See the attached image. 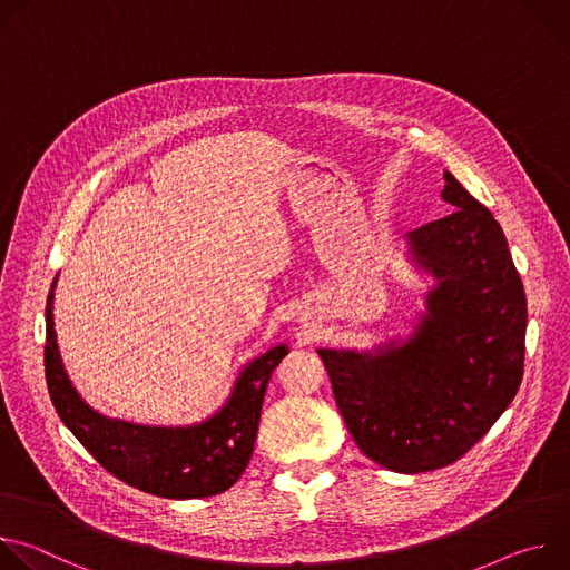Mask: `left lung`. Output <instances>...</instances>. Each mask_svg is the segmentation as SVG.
<instances>
[{
  "label": "left lung",
  "instance_id": "obj_1",
  "mask_svg": "<svg viewBox=\"0 0 570 570\" xmlns=\"http://www.w3.org/2000/svg\"><path fill=\"white\" fill-rule=\"evenodd\" d=\"M453 212L403 236L429 282L403 334L372 347H317L358 449L396 473L455 462L508 411L521 376L528 306L508 238L444 171Z\"/></svg>",
  "mask_w": 570,
  "mask_h": 570
}]
</instances>
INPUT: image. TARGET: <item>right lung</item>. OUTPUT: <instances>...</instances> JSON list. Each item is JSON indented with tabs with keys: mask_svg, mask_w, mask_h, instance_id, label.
Masks as SVG:
<instances>
[{
	"mask_svg": "<svg viewBox=\"0 0 570 570\" xmlns=\"http://www.w3.org/2000/svg\"><path fill=\"white\" fill-rule=\"evenodd\" d=\"M56 282L58 275L45 311V374L62 424L104 469L146 494L189 501L229 490L250 462L266 385L273 370L288 354V345L275 343L243 365L227 399L203 422L148 426L108 417L80 396L62 365L53 322Z\"/></svg>",
	"mask_w": 570,
	"mask_h": 570,
	"instance_id": "1",
	"label": "right lung"
}]
</instances>
